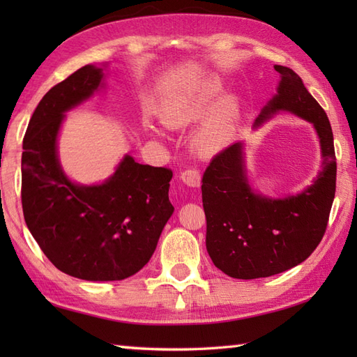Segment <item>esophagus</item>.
Wrapping results in <instances>:
<instances>
[{
	"label": "esophagus",
	"instance_id": "esophagus-1",
	"mask_svg": "<svg viewBox=\"0 0 357 357\" xmlns=\"http://www.w3.org/2000/svg\"><path fill=\"white\" fill-rule=\"evenodd\" d=\"M181 179L188 187H199L201 185V173L196 169H187L181 173Z\"/></svg>",
	"mask_w": 357,
	"mask_h": 357
}]
</instances>
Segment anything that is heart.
I'll list each match as a JSON object with an SVG mask.
<instances>
[{"mask_svg": "<svg viewBox=\"0 0 357 357\" xmlns=\"http://www.w3.org/2000/svg\"><path fill=\"white\" fill-rule=\"evenodd\" d=\"M221 90V82L216 78H207L193 87L184 96L173 100L164 110L162 119L169 127H184L198 121L213 102ZM236 113L233 98H221L211 110L206 124L195 136V147L201 153H211L221 144Z\"/></svg>", "mask_w": 357, "mask_h": 357, "instance_id": "1", "label": "heart"}]
</instances>
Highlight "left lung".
<instances>
[{
	"label": "left lung",
	"instance_id": "8db88e82",
	"mask_svg": "<svg viewBox=\"0 0 357 357\" xmlns=\"http://www.w3.org/2000/svg\"><path fill=\"white\" fill-rule=\"evenodd\" d=\"M275 70L280 75L278 95L256 126L278 110L313 123L324 167L314 184L301 195L268 199L248 187L239 142L211 159L201 185L206 245L216 267L236 279L268 278L304 262L324 238L335 199L336 155L327 113L298 73L284 66H275Z\"/></svg>",
	"mask_w": 357,
	"mask_h": 357
}]
</instances>
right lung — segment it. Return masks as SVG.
<instances>
[{
	"instance_id": "1",
	"label": "right lung",
	"mask_w": 357,
	"mask_h": 357,
	"mask_svg": "<svg viewBox=\"0 0 357 357\" xmlns=\"http://www.w3.org/2000/svg\"><path fill=\"white\" fill-rule=\"evenodd\" d=\"M101 79V69L84 66L43 96L22 141L21 202L30 233L58 270L86 280H123L150 261L173 213V172L126 156L101 185L66 178L56 158L64 112L87 100Z\"/></svg>"
}]
</instances>
